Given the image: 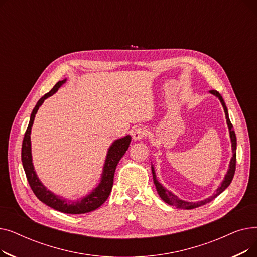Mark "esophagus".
<instances>
[{"instance_id":"34e87169","label":"esophagus","mask_w":257,"mask_h":257,"mask_svg":"<svg viewBox=\"0 0 257 257\" xmlns=\"http://www.w3.org/2000/svg\"><path fill=\"white\" fill-rule=\"evenodd\" d=\"M146 129L144 127H138L133 130L132 132V138L134 141H141L146 136Z\"/></svg>"}]
</instances>
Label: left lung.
<instances>
[{"label":"left lung","instance_id":"1","mask_svg":"<svg viewBox=\"0 0 257 257\" xmlns=\"http://www.w3.org/2000/svg\"><path fill=\"white\" fill-rule=\"evenodd\" d=\"M210 93H212L213 96H215L217 98H219L223 108H224V111H225V115H226V121H227V126L229 129V134H230V141H231V148H232V157L230 159V163H229V169L227 171V174L225 175L224 180L222 181L221 185L215 190V193L206 198L205 200H202V201H198V202H187L184 200L179 199L176 195H174L172 192L168 191L166 187H164L161 185L160 182H158V180L156 179V174H155V170L153 165L151 166L152 169V175H153V181L155 184V187L157 190V193L159 195V197L163 199L166 203L173 205V206H176L177 208H182V209H193V208H197L199 206H202L204 204L209 203L210 201H212L214 198H217L220 194H222L226 188L229 186V184L231 183L233 176H234V173H235V164H236V137H235V132L233 130V126L231 124L230 119H229V115H228V109L226 107V104L222 98L221 94L217 91V90H209Z\"/></svg>","mask_w":257,"mask_h":257}]
</instances>
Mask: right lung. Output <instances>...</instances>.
<instances>
[{"instance_id": "1", "label": "right lung", "mask_w": 257, "mask_h": 257, "mask_svg": "<svg viewBox=\"0 0 257 257\" xmlns=\"http://www.w3.org/2000/svg\"><path fill=\"white\" fill-rule=\"evenodd\" d=\"M66 82V79L59 81L55 84L48 93L43 96L38 100L36 103L34 109L32 110L29 125L28 128L26 130L25 137L23 140L22 145V163L23 168L26 173L27 180H28L31 190L33 191L34 195L45 203L46 205L56 209L60 212L64 213H70V214H81V213H86L90 212L94 209L99 208L104 202L109 197L110 192L112 190L113 185V177H114V172L116 169V166L120 158L124 156L126 151L128 150L131 137L126 136L121 139L115 140L112 145L109 147V149L107 151L105 164L103 167V172L101 175V180L98 186L86 195L85 197H82L77 200H67L64 199L56 194H54L50 190L42 183L37 177V174L34 170V166L32 163V153H31V129L33 126V121L35 118V114L39 107L45 102L46 99L53 96L58 88Z\"/></svg>"}]
</instances>
